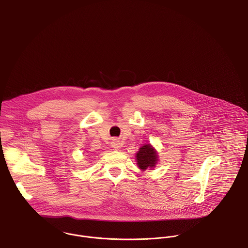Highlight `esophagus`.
<instances>
[{
    "label": "esophagus",
    "instance_id": "34e87169",
    "mask_svg": "<svg viewBox=\"0 0 248 248\" xmlns=\"http://www.w3.org/2000/svg\"><path fill=\"white\" fill-rule=\"evenodd\" d=\"M120 142L118 141V140H113V142H112V147H113L114 150H118L119 148H120Z\"/></svg>",
    "mask_w": 248,
    "mask_h": 248
}]
</instances>
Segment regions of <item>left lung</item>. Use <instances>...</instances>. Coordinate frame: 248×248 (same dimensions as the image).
<instances>
[{
  "mask_svg": "<svg viewBox=\"0 0 248 248\" xmlns=\"http://www.w3.org/2000/svg\"><path fill=\"white\" fill-rule=\"evenodd\" d=\"M157 157L155 150L150 144L141 147L139 152L136 154L137 165L139 169L143 170L155 167V164L158 161Z\"/></svg>",
  "mask_w": 248,
  "mask_h": 248,
  "instance_id": "1",
  "label": "left lung"
}]
</instances>
